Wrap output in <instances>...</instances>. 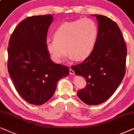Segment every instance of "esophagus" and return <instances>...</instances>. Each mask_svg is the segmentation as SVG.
I'll list each match as a JSON object with an SVG mask.
<instances>
[{"instance_id": "esophagus-1", "label": "esophagus", "mask_w": 134, "mask_h": 134, "mask_svg": "<svg viewBox=\"0 0 134 134\" xmlns=\"http://www.w3.org/2000/svg\"><path fill=\"white\" fill-rule=\"evenodd\" d=\"M70 70V75H75V72L72 70V69H70V70Z\"/></svg>"}]
</instances>
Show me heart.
<instances>
[{
	"instance_id": "1",
	"label": "heart",
	"mask_w": 134,
	"mask_h": 134,
	"mask_svg": "<svg viewBox=\"0 0 134 134\" xmlns=\"http://www.w3.org/2000/svg\"><path fill=\"white\" fill-rule=\"evenodd\" d=\"M98 36L97 24L91 19L65 22L55 30L54 40L46 41V48L56 62H61L67 53L70 58L84 60L93 52Z\"/></svg>"
}]
</instances>
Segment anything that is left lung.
Here are the masks:
<instances>
[{"label": "left lung", "instance_id": "left-lung-1", "mask_svg": "<svg viewBox=\"0 0 134 134\" xmlns=\"http://www.w3.org/2000/svg\"><path fill=\"white\" fill-rule=\"evenodd\" d=\"M98 22L99 36L93 52L82 63L71 68L83 76L86 86L78 92L83 102L96 105L113 95L126 73L127 48L120 29L109 18L93 15Z\"/></svg>", "mask_w": 134, "mask_h": 134}]
</instances>
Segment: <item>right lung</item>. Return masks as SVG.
Returning <instances> with one entry per match:
<instances>
[{
	"label": "right lung",
	"mask_w": 134,
	"mask_h": 134,
	"mask_svg": "<svg viewBox=\"0 0 134 134\" xmlns=\"http://www.w3.org/2000/svg\"><path fill=\"white\" fill-rule=\"evenodd\" d=\"M51 15L24 19L15 29L8 43V70L19 95L40 105L54 95L57 83L69 68L51 60L46 46Z\"/></svg>",
	"instance_id": "obj_1"
}]
</instances>
